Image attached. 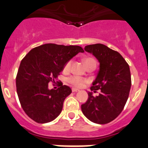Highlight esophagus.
Instances as JSON below:
<instances>
[{
  "mask_svg": "<svg viewBox=\"0 0 148 148\" xmlns=\"http://www.w3.org/2000/svg\"><path fill=\"white\" fill-rule=\"evenodd\" d=\"M72 91H73V92H77V91H79V89L75 88H72Z\"/></svg>",
  "mask_w": 148,
  "mask_h": 148,
  "instance_id": "obj_1",
  "label": "esophagus"
}]
</instances>
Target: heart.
<instances>
[{"instance_id":"heart-1","label":"heart","mask_w":148,"mask_h":148,"mask_svg":"<svg viewBox=\"0 0 148 148\" xmlns=\"http://www.w3.org/2000/svg\"><path fill=\"white\" fill-rule=\"evenodd\" d=\"M84 62L87 68H88V67L90 66H96V61L92 58H86L84 59ZM71 64H72V60H68V62L65 63V65H64V71H69L70 68H71ZM68 81L71 84L73 85L74 86H76V87H82V86L87 82V80L80 77V76L73 75L71 76L70 77H68Z\"/></svg>"}]
</instances>
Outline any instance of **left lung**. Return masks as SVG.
<instances>
[{
	"label": "left lung",
	"instance_id": "8db88e82",
	"mask_svg": "<svg viewBox=\"0 0 148 148\" xmlns=\"http://www.w3.org/2000/svg\"><path fill=\"white\" fill-rule=\"evenodd\" d=\"M86 52L99 60V71L90 90L100 93L93 96L88 92L87 101L81 105L83 114L90 121L104 124L116 119L123 110L131 88L129 65L123 57L102 44L87 45Z\"/></svg>",
	"mask_w": 148,
	"mask_h": 148
}]
</instances>
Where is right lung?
Instances as JSON below:
<instances>
[{
    "label": "right lung",
    "mask_w": 148,
    "mask_h": 148,
    "mask_svg": "<svg viewBox=\"0 0 148 148\" xmlns=\"http://www.w3.org/2000/svg\"><path fill=\"white\" fill-rule=\"evenodd\" d=\"M79 52H84L80 46L45 44L23 58L16 78L17 94L25 113L34 122L47 123L61 113L72 90L62 84L49 90L48 84L55 83L65 63Z\"/></svg>",
    "instance_id": "1"
}]
</instances>
